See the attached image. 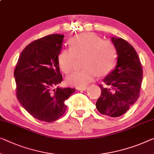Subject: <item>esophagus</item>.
<instances>
[{"instance_id":"esophagus-1","label":"esophagus","mask_w":154,"mask_h":154,"mask_svg":"<svg viewBox=\"0 0 154 154\" xmlns=\"http://www.w3.org/2000/svg\"><path fill=\"white\" fill-rule=\"evenodd\" d=\"M78 90L79 91H86L87 89V87L86 86H84V87H78Z\"/></svg>"}]
</instances>
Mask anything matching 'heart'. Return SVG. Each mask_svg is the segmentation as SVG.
<instances>
[{
    "label": "heart",
    "instance_id": "b5f03b06",
    "mask_svg": "<svg viewBox=\"0 0 154 154\" xmlns=\"http://www.w3.org/2000/svg\"><path fill=\"white\" fill-rule=\"evenodd\" d=\"M68 43L70 49L62 50L58 55L59 68L65 74L74 69L76 57L83 56V69L73 72L66 79L71 86H86L97 75L104 76L109 74L116 66L118 51L111 41L102 40L95 34L86 32L74 36Z\"/></svg>",
    "mask_w": 154,
    "mask_h": 154
}]
</instances>
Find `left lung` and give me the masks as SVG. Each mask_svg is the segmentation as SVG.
<instances>
[{
	"label": "left lung",
	"mask_w": 154,
	"mask_h": 154,
	"mask_svg": "<svg viewBox=\"0 0 154 154\" xmlns=\"http://www.w3.org/2000/svg\"><path fill=\"white\" fill-rule=\"evenodd\" d=\"M118 51L116 67L104 78L106 87L100 85L101 95L96 108L101 114L113 118L127 112L138 99L143 68L134 47L122 38H111Z\"/></svg>",
	"instance_id": "left-lung-1"
}]
</instances>
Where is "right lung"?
Returning <instances> with one entry per match:
<instances>
[{
    "instance_id": "right-lung-1",
    "label": "right lung",
    "mask_w": 154,
    "mask_h": 154,
    "mask_svg": "<svg viewBox=\"0 0 154 154\" xmlns=\"http://www.w3.org/2000/svg\"><path fill=\"white\" fill-rule=\"evenodd\" d=\"M63 37L50 34L29 43L20 53L14 72L18 102L34 118L46 122L63 116L67 109L64 101L75 91L53 88L63 79L58 55Z\"/></svg>"
}]
</instances>
